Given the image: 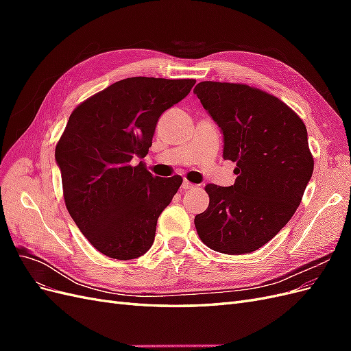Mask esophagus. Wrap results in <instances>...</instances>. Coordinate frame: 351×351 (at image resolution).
Wrapping results in <instances>:
<instances>
[{
  "label": "esophagus",
  "instance_id": "esophagus-1",
  "mask_svg": "<svg viewBox=\"0 0 351 351\" xmlns=\"http://www.w3.org/2000/svg\"><path fill=\"white\" fill-rule=\"evenodd\" d=\"M195 187H196V184L187 182V180H184L183 184H182V189H183V190H190V189H195Z\"/></svg>",
  "mask_w": 351,
  "mask_h": 351
}]
</instances>
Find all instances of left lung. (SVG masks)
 Instances as JSON below:
<instances>
[{"mask_svg":"<svg viewBox=\"0 0 351 351\" xmlns=\"http://www.w3.org/2000/svg\"><path fill=\"white\" fill-rule=\"evenodd\" d=\"M195 93L224 136L222 156L237 162L234 184H206L197 234L219 253L254 252L291 219L311 182L306 125L282 101L247 84L200 82Z\"/></svg>","mask_w":351,"mask_h":351,"instance_id":"left-lung-1","label":"left lung"}]
</instances>
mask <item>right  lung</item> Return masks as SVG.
I'll return each instance as SVG.
<instances>
[{
    "label": "right lung",
    "instance_id": "1",
    "mask_svg": "<svg viewBox=\"0 0 351 351\" xmlns=\"http://www.w3.org/2000/svg\"><path fill=\"white\" fill-rule=\"evenodd\" d=\"M193 79L129 77L74 110L56 147L70 217L92 246L119 261L151 249L156 221L183 178L154 177L141 161L159 117L184 99Z\"/></svg>",
    "mask_w": 351,
    "mask_h": 351
}]
</instances>
